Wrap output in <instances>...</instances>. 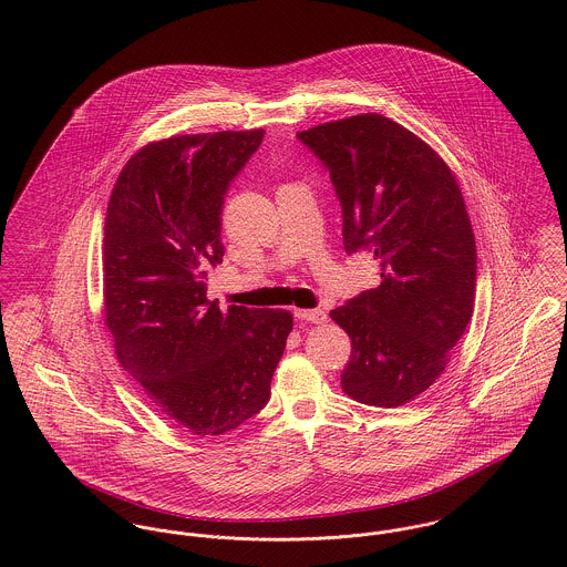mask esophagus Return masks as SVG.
I'll return each mask as SVG.
<instances>
[{"label": "esophagus", "mask_w": 567, "mask_h": 567, "mask_svg": "<svg viewBox=\"0 0 567 567\" xmlns=\"http://www.w3.org/2000/svg\"><path fill=\"white\" fill-rule=\"evenodd\" d=\"M295 317L299 321H308V323H324L327 321L323 310H295Z\"/></svg>", "instance_id": "obj_1"}]
</instances>
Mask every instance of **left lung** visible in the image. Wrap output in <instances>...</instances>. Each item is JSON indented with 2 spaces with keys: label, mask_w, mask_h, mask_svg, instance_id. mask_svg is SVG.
<instances>
[{
  "label": "left lung",
  "mask_w": 567,
  "mask_h": 567,
  "mask_svg": "<svg viewBox=\"0 0 567 567\" xmlns=\"http://www.w3.org/2000/svg\"><path fill=\"white\" fill-rule=\"evenodd\" d=\"M342 205L344 250L371 248L382 284L329 312L351 338L342 391L395 408L445 371L476 299V240L461 185L419 135L380 113L299 133Z\"/></svg>",
  "instance_id": "left-lung-1"
}]
</instances>
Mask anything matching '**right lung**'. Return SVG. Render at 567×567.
Segmentation results:
<instances>
[{
	"instance_id": "add662e5",
	"label": "right lung",
	"mask_w": 567,
	"mask_h": 567,
	"mask_svg": "<svg viewBox=\"0 0 567 567\" xmlns=\"http://www.w3.org/2000/svg\"><path fill=\"white\" fill-rule=\"evenodd\" d=\"M261 137L250 128L151 142L122 167L106 207L102 297L117 362L196 436L231 432L268 404L292 331L288 310L223 312L207 301L205 268L225 255V194Z\"/></svg>"
}]
</instances>
